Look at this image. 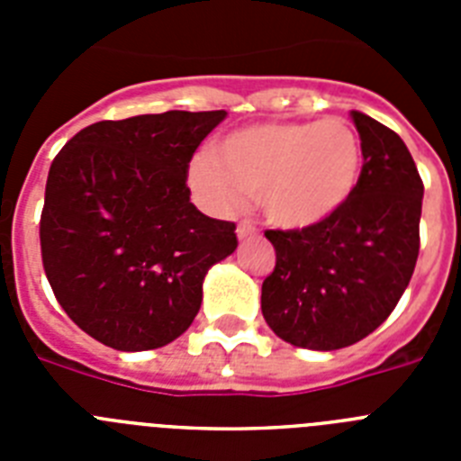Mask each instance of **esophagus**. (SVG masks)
<instances>
[{
  "mask_svg": "<svg viewBox=\"0 0 461 461\" xmlns=\"http://www.w3.org/2000/svg\"><path fill=\"white\" fill-rule=\"evenodd\" d=\"M254 235H258V228H256L254 223H249V221L238 223V238H240V240L254 238Z\"/></svg>",
  "mask_w": 461,
  "mask_h": 461,
  "instance_id": "obj_1",
  "label": "esophagus"
}]
</instances>
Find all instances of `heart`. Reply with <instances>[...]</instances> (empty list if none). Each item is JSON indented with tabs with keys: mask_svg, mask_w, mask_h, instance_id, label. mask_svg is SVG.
Masks as SVG:
<instances>
[{
	"mask_svg": "<svg viewBox=\"0 0 461 461\" xmlns=\"http://www.w3.org/2000/svg\"><path fill=\"white\" fill-rule=\"evenodd\" d=\"M365 148L344 117L270 122L228 133L214 157L189 166V185L207 207L235 210L258 195L267 221L288 230L319 226L351 201L362 177Z\"/></svg>",
	"mask_w": 461,
	"mask_h": 461,
	"instance_id": "b5f03b06",
	"label": "heart"
}]
</instances>
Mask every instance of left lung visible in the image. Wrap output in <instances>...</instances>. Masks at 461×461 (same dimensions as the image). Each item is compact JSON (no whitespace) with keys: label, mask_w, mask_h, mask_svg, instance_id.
Returning <instances> with one entry per match:
<instances>
[{"label":"left lung","mask_w":461,"mask_h":461,"mask_svg":"<svg viewBox=\"0 0 461 461\" xmlns=\"http://www.w3.org/2000/svg\"><path fill=\"white\" fill-rule=\"evenodd\" d=\"M365 148L356 194L335 217L303 230H266L276 266L260 309L272 332L312 351L365 339L409 286L420 251L422 186L404 140L351 113Z\"/></svg>","instance_id":"obj_1"}]
</instances>
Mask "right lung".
<instances>
[{
	"label": "right lung",
	"mask_w": 461,
	"mask_h": 461,
	"mask_svg": "<svg viewBox=\"0 0 461 461\" xmlns=\"http://www.w3.org/2000/svg\"><path fill=\"white\" fill-rule=\"evenodd\" d=\"M226 110L105 120L57 154L41 256L68 319L117 351L161 348L194 323L203 279L238 247L189 201V161Z\"/></svg>",
	"instance_id": "obj_1"
}]
</instances>
